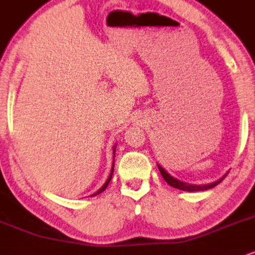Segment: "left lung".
<instances>
[{
  "mask_svg": "<svg viewBox=\"0 0 255 255\" xmlns=\"http://www.w3.org/2000/svg\"><path fill=\"white\" fill-rule=\"evenodd\" d=\"M158 169H159L160 174H162L163 178L165 180V182L168 184H170L171 187H174V188H177V189H181V191H187V192H198V191H206V189H210V188H213V187L217 186L218 183H221L222 181H223V178L225 177H222L219 178L218 181H216V182L213 183H210V184H201V186H197V184H188L186 182H182V181H178L176 178H174L172 176L166 172L164 169L162 168L160 165H158Z\"/></svg>",
  "mask_w": 255,
  "mask_h": 255,
  "instance_id": "obj_1",
  "label": "left lung"
}]
</instances>
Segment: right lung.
<instances>
[{
    "label": "right lung",
    "instance_id": "obj_1",
    "mask_svg": "<svg viewBox=\"0 0 255 255\" xmlns=\"http://www.w3.org/2000/svg\"><path fill=\"white\" fill-rule=\"evenodd\" d=\"M114 158H115V147H114ZM113 172H114V163H113V168H111V172H110V175H109V178H108V180H107V182H105V183L103 184V187H102V188L99 189V191H98L97 193H95V194H92V197H95V195H97V194H99V193H102L103 191H105V188H107L108 184H109V182H110L111 176H113Z\"/></svg>",
    "mask_w": 255,
    "mask_h": 255
}]
</instances>
